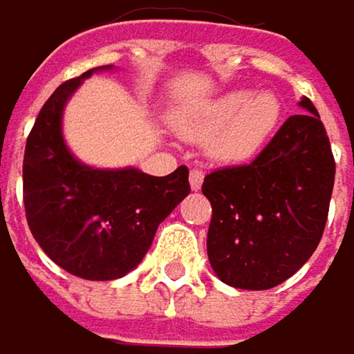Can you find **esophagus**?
<instances>
[{"label": "esophagus", "mask_w": 354, "mask_h": 354, "mask_svg": "<svg viewBox=\"0 0 354 354\" xmlns=\"http://www.w3.org/2000/svg\"><path fill=\"white\" fill-rule=\"evenodd\" d=\"M202 183H204V173L198 171V169H194V171L189 173V185H192V189H200Z\"/></svg>", "instance_id": "obj_1"}]
</instances>
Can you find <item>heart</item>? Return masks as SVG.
I'll use <instances>...</instances> for the list:
<instances>
[{"mask_svg": "<svg viewBox=\"0 0 354 354\" xmlns=\"http://www.w3.org/2000/svg\"><path fill=\"white\" fill-rule=\"evenodd\" d=\"M282 102L272 90H229L212 100L187 106L173 117V125L189 140L206 142L221 162H243L256 156L276 131Z\"/></svg>", "mask_w": 354, "mask_h": 354, "instance_id": "1", "label": "heart"}]
</instances>
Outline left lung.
Here are the masks:
<instances>
[{"label":"left lung","mask_w":354,"mask_h":354,"mask_svg":"<svg viewBox=\"0 0 354 354\" xmlns=\"http://www.w3.org/2000/svg\"><path fill=\"white\" fill-rule=\"evenodd\" d=\"M288 117L250 165L206 175L212 204L208 260L229 286L266 290L290 278L315 252L334 187L336 162L313 102Z\"/></svg>","instance_id":"1"}]
</instances>
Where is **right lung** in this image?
Segmentation results:
<instances>
[{
    "mask_svg": "<svg viewBox=\"0 0 354 354\" xmlns=\"http://www.w3.org/2000/svg\"><path fill=\"white\" fill-rule=\"evenodd\" d=\"M100 66L64 82L43 104L24 150V208L32 237L66 272L115 280L152 245L158 225L189 194V171L154 177L136 167L94 169L80 162L62 131L70 96Z\"/></svg>",
    "mask_w": 354,
    "mask_h": 354,
    "instance_id": "add662e5",
    "label": "right lung"
}]
</instances>
